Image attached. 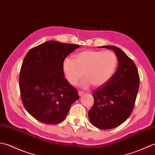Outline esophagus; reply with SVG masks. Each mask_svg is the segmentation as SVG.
Instances as JSON below:
<instances>
[{"mask_svg": "<svg viewBox=\"0 0 155 155\" xmlns=\"http://www.w3.org/2000/svg\"><path fill=\"white\" fill-rule=\"evenodd\" d=\"M84 91H78V94H79V95L80 96H82L84 95Z\"/></svg>", "mask_w": 155, "mask_h": 155, "instance_id": "34e87169", "label": "esophagus"}]
</instances>
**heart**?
<instances>
[{"label":"heart","instance_id":"obj_1","mask_svg":"<svg viewBox=\"0 0 155 155\" xmlns=\"http://www.w3.org/2000/svg\"><path fill=\"white\" fill-rule=\"evenodd\" d=\"M117 62V57L113 51L85 50L75 54L74 60L65 58L62 70L65 78L71 85H77L84 75L85 80L82 82V87H87L92 85L98 87L111 78Z\"/></svg>","mask_w":155,"mask_h":155}]
</instances>
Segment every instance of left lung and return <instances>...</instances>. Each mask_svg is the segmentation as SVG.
<instances>
[{
	"instance_id": "obj_1",
	"label": "left lung",
	"mask_w": 155,
	"mask_h": 155,
	"mask_svg": "<svg viewBox=\"0 0 155 155\" xmlns=\"http://www.w3.org/2000/svg\"><path fill=\"white\" fill-rule=\"evenodd\" d=\"M101 48L114 50L119 61L111 78L93 91L94 104L88 112L91 124L105 130L122 124L131 114L139 91V74L134 61L118 47Z\"/></svg>"
}]
</instances>
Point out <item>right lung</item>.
Here are the masks:
<instances>
[{"instance_id": "right-lung-1", "label": "right lung", "mask_w": 155, "mask_h": 155, "mask_svg": "<svg viewBox=\"0 0 155 155\" xmlns=\"http://www.w3.org/2000/svg\"><path fill=\"white\" fill-rule=\"evenodd\" d=\"M78 44L48 41L26 54L20 71L22 104L33 117L56 125L64 121L80 96L64 75L62 62Z\"/></svg>"}]
</instances>
